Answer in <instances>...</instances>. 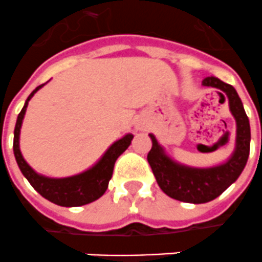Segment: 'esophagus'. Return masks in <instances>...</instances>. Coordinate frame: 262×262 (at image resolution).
I'll use <instances>...</instances> for the list:
<instances>
[{
  "mask_svg": "<svg viewBox=\"0 0 262 262\" xmlns=\"http://www.w3.org/2000/svg\"><path fill=\"white\" fill-rule=\"evenodd\" d=\"M140 123H137V125H136V127H137V129H140Z\"/></svg>",
  "mask_w": 262,
  "mask_h": 262,
  "instance_id": "1",
  "label": "esophagus"
}]
</instances>
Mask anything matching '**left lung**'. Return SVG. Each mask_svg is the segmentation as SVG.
I'll use <instances>...</instances> for the list:
<instances>
[{"instance_id":"8db88e82","label":"left lung","mask_w":262,"mask_h":262,"mask_svg":"<svg viewBox=\"0 0 262 262\" xmlns=\"http://www.w3.org/2000/svg\"><path fill=\"white\" fill-rule=\"evenodd\" d=\"M203 86L220 89L221 96L228 97L229 110L236 121V146L229 160L210 168L183 165L166 156L154 135H150L152 147L147 156L161 190L175 200L193 204L214 200L237 180L249 160L251 139L249 118L234 87L214 76L205 77Z\"/></svg>"}]
</instances>
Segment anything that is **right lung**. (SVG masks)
I'll use <instances>...</instances> for the list:
<instances>
[{"label":"right lung","mask_w":262,"mask_h":262,"mask_svg":"<svg viewBox=\"0 0 262 262\" xmlns=\"http://www.w3.org/2000/svg\"><path fill=\"white\" fill-rule=\"evenodd\" d=\"M44 84H40L33 90L32 94L25 102L22 111L17 115L15 132H13V154L16 158L17 166L23 176L29 180V183L44 199H47L54 204L61 205V207H80V205L93 203L105 193L108 183L112 178L115 161L130 146L133 135L127 133L122 139L116 140L104 152V156L100 158L96 165H93L90 169L84 170L79 175L69 176V178H47V176L40 175L23 158L20 148H19V135H20V127H22L23 118L26 114L29 101L34 96V93L40 90Z\"/></svg>","instance_id":"1"}]
</instances>
